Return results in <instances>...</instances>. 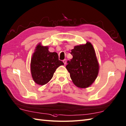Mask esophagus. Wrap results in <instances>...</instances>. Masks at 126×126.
I'll return each mask as SVG.
<instances>
[{"mask_svg": "<svg viewBox=\"0 0 126 126\" xmlns=\"http://www.w3.org/2000/svg\"><path fill=\"white\" fill-rule=\"evenodd\" d=\"M63 63H64V64H66V59H64V60L63 61Z\"/></svg>", "mask_w": 126, "mask_h": 126, "instance_id": "1", "label": "esophagus"}]
</instances>
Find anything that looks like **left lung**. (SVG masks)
Wrapping results in <instances>:
<instances>
[{"mask_svg":"<svg viewBox=\"0 0 126 126\" xmlns=\"http://www.w3.org/2000/svg\"><path fill=\"white\" fill-rule=\"evenodd\" d=\"M73 58L66 66L74 84L80 88L89 87L97 76L99 65L92 44L75 46L71 50Z\"/></svg>","mask_w":126,"mask_h":126,"instance_id":"left-lung-1","label":"left lung"}]
</instances>
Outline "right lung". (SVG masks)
<instances>
[{"label":"right lung","mask_w":126,"mask_h":126,"mask_svg":"<svg viewBox=\"0 0 126 126\" xmlns=\"http://www.w3.org/2000/svg\"><path fill=\"white\" fill-rule=\"evenodd\" d=\"M47 47L39 44L31 61V71L33 81L39 85L47 84L52 79L56 69L64 65L56 52H50Z\"/></svg>","instance_id":"obj_1"}]
</instances>
